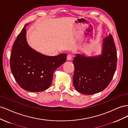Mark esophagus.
Returning <instances> with one entry per match:
<instances>
[{
    "instance_id": "esophagus-1",
    "label": "esophagus",
    "mask_w": 128,
    "mask_h": 128,
    "mask_svg": "<svg viewBox=\"0 0 128 128\" xmlns=\"http://www.w3.org/2000/svg\"><path fill=\"white\" fill-rule=\"evenodd\" d=\"M72 55L71 54H68V55L67 56V60H72Z\"/></svg>"
}]
</instances>
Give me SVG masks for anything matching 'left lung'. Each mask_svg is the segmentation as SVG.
<instances>
[{
    "mask_svg": "<svg viewBox=\"0 0 128 128\" xmlns=\"http://www.w3.org/2000/svg\"><path fill=\"white\" fill-rule=\"evenodd\" d=\"M74 59L75 88L86 95L102 91L111 82L117 66V52L112 35L104 40L102 55L86 57L77 54Z\"/></svg>",
    "mask_w": 128,
    "mask_h": 128,
    "instance_id": "obj_1",
    "label": "left lung"
}]
</instances>
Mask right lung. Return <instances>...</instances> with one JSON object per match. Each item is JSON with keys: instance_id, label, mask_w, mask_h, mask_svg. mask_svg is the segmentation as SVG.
I'll list each match as a JSON object with an SVG mask.
<instances>
[{"instance_id": "add662e5", "label": "right lung", "mask_w": 128, "mask_h": 128, "mask_svg": "<svg viewBox=\"0 0 128 128\" xmlns=\"http://www.w3.org/2000/svg\"><path fill=\"white\" fill-rule=\"evenodd\" d=\"M28 24L24 27L13 44L10 68L22 88L32 92H42L50 86L54 71L65 63L67 55L61 54L56 56H46L32 49L26 37Z\"/></svg>"}]
</instances>
